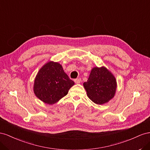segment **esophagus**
<instances>
[{"label":"esophagus","instance_id":"obj_1","mask_svg":"<svg viewBox=\"0 0 150 150\" xmlns=\"http://www.w3.org/2000/svg\"><path fill=\"white\" fill-rule=\"evenodd\" d=\"M81 79H80V78H79V79H75L74 80V82H75V83H80V82H81Z\"/></svg>","mask_w":150,"mask_h":150}]
</instances>
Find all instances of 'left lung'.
<instances>
[{"label": "left lung", "mask_w": 150, "mask_h": 150, "mask_svg": "<svg viewBox=\"0 0 150 150\" xmlns=\"http://www.w3.org/2000/svg\"><path fill=\"white\" fill-rule=\"evenodd\" d=\"M88 98L97 104H104L114 97L117 82L114 76L104 67L93 68L87 82L83 83Z\"/></svg>", "instance_id": "8db88e82"}]
</instances>
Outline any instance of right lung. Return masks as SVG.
Returning <instances> with one entry per match:
<instances>
[{
  "mask_svg": "<svg viewBox=\"0 0 150 150\" xmlns=\"http://www.w3.org/2000/svg\"><path fill=\"white\" fill-rule=\"evenodd\" d=\"M74 83L60 64L49 62L38 71L33 89L38 99L51 105L65 97Z\"/></svg>",
  "mask_w": 150,
  "mask_h": 150,
  "instance_id": "obj_1",
  "label": "right lung"
}]
</instances>
